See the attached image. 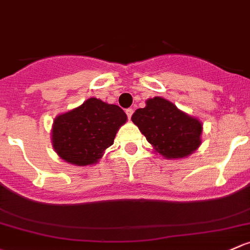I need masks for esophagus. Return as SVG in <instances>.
<instances>
[{"label":"esophagus","mask_w":250,"mask_h":250,"mask_svg":"<svg viewBox=\"0 0 250 250\" xmlns=\"http://www.w3.org/2000/svg\"><path fill=\"white\" fill-rule=\"evenodd\" d=\"M133 109H127L125 110V114H127V116H128V120H130V118H132V115H133Z\"/></svg>","instance_id":"34e87169"}]
</instances>
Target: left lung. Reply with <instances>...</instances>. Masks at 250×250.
Returning <instances> with one entry per match:
<instances>
[{
    "mask_svg": "<svg viewBox=\"0 0 250 250\" xmlns=\"http://www.w3.org/2000/svg\"><path fill=\"white\" fill-rule=\"evenodd\" d=\"M132 121L154 152L167 159L186 158L201 145V121L162 97L147 99L146 106L136 110Z\"/></svg>",
    "mask_w": 250,
    "mask_h": 250,
    "instance_id": "8db88e82",
    "label": "left lung"
}]
</instances>
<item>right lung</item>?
Masks as SVG:
<instances>
[{"label":"right lung","instance_id":"add662e5","mask_svg":"<svg viewBox=\"0 0 250 250\" xmlns=\"http://www.w3.org/2000/svg\"><path fill=\"white\" fill-rule=\"evenodd\" d=\"M127 115L120 106L98 98H88L78 107L55 117L52 147L69 164L86 167L98 163L105 149L114 144Z\"/></svg>","mask_w":250,"mask_h":250}]
</instances>
